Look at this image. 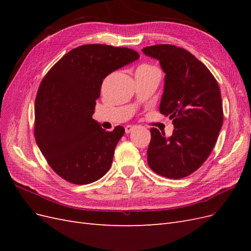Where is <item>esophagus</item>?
<instances>
[{
  "label": "esophagus",
  "mask_w": 251,
  "mask_h": 251,
  "mask_svg": "<svg viewBox=\"0 0 251 251\" xmlns=\"http://www.w3.org/2000/svg\"><path fill=\"white\" fill-rule=\"evenodd\" d=\"M125 130H126V133L128 134V133H131V132H133L135 130V126H126L125 127Z\"/></svg>",
  "instance_id": "esophagus-1"
}]
</instances>
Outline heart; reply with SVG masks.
<instances>
[{"instance_id": "obj_1", "label": "heart", "mask_w": 251, "mask_h": 251, "mask_svg": "<svg viewBox=\"0 0 251 251\" xmlns=\"http://www.w3.org/2000/svg\"><path fill=\"white\" fill-rule=\"evenodd\" d=\"M138 69H154L153 67H151V66H149V65H142V66H140Z\"/></svg>"}]
</instances>
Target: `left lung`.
I'll list each match as a JSON object with an SVG mask.
<instances>
[{"mask_svg":"<svg viewBox=\"0 0 251 251\" xmlns=\"http://www.w3.org/2000/svg\"><path fill=\"white\" fill-rule=\"evenodd\" d=\"M165 72L160 113L173 119L170 138L151 128L148 163L165 178L180 179L198 170L214 149L223 124L221 92L214 75L187 50L160 44L142 49Z\"/></svg>","mask_w":251,"mask_h":251,"instance_id":"1","label":"left lung"}]
</instances>
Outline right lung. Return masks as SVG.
<instances>
[{
	"mask_svg": "<svg viewBox=\"0 0 251 251\" xmlns=\"http://www.w3.org/2000/svg\"><path fill=\"white\" fill-rule=\"evenodd\" d=\"M139 57L126 47L88 44L69 51L45 75L34 107V137L48 164L73 184L100 179L125 134L92 118L103 79Z\"/></svg>",
	"mask_w": 251,
	"mask_h": 251,
	"instance_id": "obj_1",
	"label": "right lung"
}]
</instances>
